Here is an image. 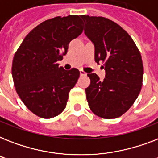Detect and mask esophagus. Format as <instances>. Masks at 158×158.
<instances>
[{"instance_id": "esophagus-1", "label": "esophagus", "mask_w": 158, "mask_h": 158, "mask_svg": "<svg viewBox=\"0 0 158 158\" xmlns=\"http://www.w3.org/2000/svg\"><path fill=\"white\" fill-rule=\"evenodd\" d=\"M79 73H80V75H82V76H85V75H87L86 72L84 71L83 69H79Z\"/></svg>"}]
</instances>
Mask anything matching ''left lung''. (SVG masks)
Wrapping results in <instances>:
<instances>
[{
  "label": "left lung",
  "mask_w": 158,
  "mask_h": 158,
  "mask_svg": "<svg viewBox=\"0 0 158 158\" xmlns=\"http://www.w3.org/2000/svg\"><path fill=\"white\" fill-rule=\"evenodd\" d=\"M84 33L95 47V61L103 63L106 77L88 74L90 85L85 89L89 108L104 119L120 117L139 96L143 85V65L139 50L126 31L101 16H80Z\"/></svg>",
  "instance_id": "1"
}]
</instances>
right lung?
<instances>
[{"instance_id": "right-lung-1", "label": "right lung", "mask_w": 158, "mask_h": 158, "mask_svg": "<svg viewBox=\"0 0 158 158\" xmlns=\"http://www.w3.org/2000/svg\"><path fill=\"white\" fill-rule=\"evenodd\" d=\"M79 15L57 16L38 24L21 43L12 63L15 90L24 105L41 118H53L64 110L79 69L64 70L57 62L69 42L83 32Z\"/></svg>"}]
</instances>
